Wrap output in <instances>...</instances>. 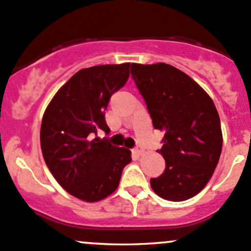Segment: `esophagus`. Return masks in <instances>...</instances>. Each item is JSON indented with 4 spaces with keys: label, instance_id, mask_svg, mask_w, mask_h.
Instances as JSON below:
<instances>
[{
    "label": "esophagus",
    "instance_id": "esophagus-1",
    "mask_svg": "<svg viewBox=\"0 0 251 251\" xmlns=\"http://www.w3.org/2000/svg\"><path fill=\"white\" fill-rule=\"evenodd\" d=\"M134 152H135V153L138 154V156H141V154L145 153V149H144L143 146H140V145H138V146H136L135 149H134Z\"/></svg>",
    "mask_w": 251,
    "mask_h": 251
}]
</instances>
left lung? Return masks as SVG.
Segmentation results:
<instances>
[{
	"mask_svg": "<svg viewBox=\"0 0 251 251\" xmlns=\"http://www.w3.org/2000/svg\"><path fill=\"white\" fill-rule=\"evenodd\" d=\"M130 74L144 97L154 129L163 131L165 159L161 176L151 179L156 195L181 202L200 193L220 159V117L208 93L169 64H131Z\"/></svg>",
	"mask_w": 251,
	"mask_h": 251,
	"instance_id": "obj_1",
	"label": "left lung"
}]
</instances>
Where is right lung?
Instances as JSON below:
<instances>
[{
  "label": "right lung",
  "instance_id": "right-lung-1",
  "mask_svg": "<svg viewBox=\"0 0 251 251\" xmlns=\"http://www.w3.org/2000/svg\"><path fill=\"white\" fill-rule=\"evenodd\" d=\"M130 63L82 69L64 84L46 108L41 150L59 185L74 197L99 202L117 190L130 150L100 138L110 131L105 121L108 100L129 78Z\"/></svg>",
  "mask_w": 251,
  "mask_h": 251
}]
</instances>
